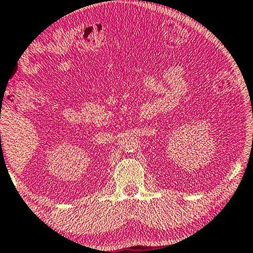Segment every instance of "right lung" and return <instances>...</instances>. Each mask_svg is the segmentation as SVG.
Here are the masks:
<instances>
[{
	"instance_id": "add662e5",
	"label": "right lung",
	"mask_w": 253,
	"mask_h": 253,
	"mask_svg": "<svg viewBox=\"0 0 253 253\" xmlns=\"http://www.w3.org/2000/svg\"><path fill=\"white\" fill-rule=\"evenodd\" d=\"M0 140H1V134H0Z\"/></svg>"
}]
</instances>
